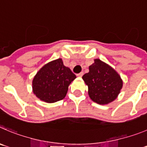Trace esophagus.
<instances>
[{"mask_svg": "<svg viewBox=\"0 0 147 147\" xmlns=\"http://www.w3.org/2000/svg\"><path fill=\"white\" fill-rule=\"evenodd\" d=\"M83 75V72H80V73L78 74V75H77V76H78V77H82Z\"/></svg>", "mask_w": 147, "mask_h": 147, "instance_id": "1", "label": "esophagus"}]
</instances>
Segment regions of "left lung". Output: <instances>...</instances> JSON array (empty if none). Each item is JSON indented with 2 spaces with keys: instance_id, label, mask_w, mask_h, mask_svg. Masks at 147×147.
<instances>
[{
  "instance_id": "1",
  "label": "left lung",
  "mask_w": 147,
  "mask_h": 147,
  "mask_svg": "<svg viewBox=\"0 0 147 147\" xmlns=\"http://www.w3.org/2000/svg\"><path fill=\"white\" fill-rule=\"evenodd\" d=\"M88 88L90 98L98 105H108L118 96L123 82L114 68L99 59L89 66V72L83 76Z\"/></svg>"
}]
</instances>
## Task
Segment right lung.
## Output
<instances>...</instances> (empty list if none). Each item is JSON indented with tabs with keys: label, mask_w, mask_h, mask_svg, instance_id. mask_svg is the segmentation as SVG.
<instances>
[{
	"label": "right lung",
	"mask_w": 147,
	"mask_h": 147,
	"mask_svg": "<svg viewBox=\"0 0 147 147\" xmlns=\"http://www.w3.org/2000/svg\"><path fill=\"white\" fill-rule=\"evenodd\" d=\"M75 78L76 75L59 58L38 70L32 82V92L41 101L57 102L66 96L69 86Z\"/></svg>",
	"instance_id": "add662e5"
}]
</instances>
